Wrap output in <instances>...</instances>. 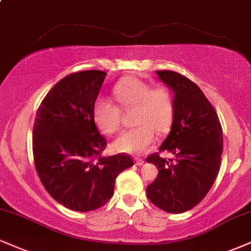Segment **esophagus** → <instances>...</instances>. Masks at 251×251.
<instances>
[{"label":"esophagus","instance_id":"1","mask_svg":"<svg viewBox=\"0 0 251 251\" xmlns=\"http://www.w3.org/2000/svg\"><path fill=\"white\" fill-rule=\"evenodd\" d=\"M144 162H145V160H144V159H140V158H135V165H138V166H141V165H144Z\"/></svg>","mask_w":251,"mask_h":251}]
</instances>
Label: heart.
Segmentation results:
<instances>
[{
    "mask_svg": "<svg viewBox=\"0 0 251 251\" xmlns=\"http://www.w3.org/2000/svg\"><path fill=\"white\" fill-rule=\"evenodd\" d=\"M113 95L124 110H134L133 128L123 132L113 143L120 153L140 154L152 147L156 133L164 134L174 119V97L170 87H151L137 77L120 79L113 87ZM92 117L96 126L104 134H113L120 128L122 109L110 99L99 97L93 102Z\"/></svg>",
    "mask_w": 251,
    "mask_h": 251,
    "instance_id": "1",
    "label": "heart"
}]
</instances>
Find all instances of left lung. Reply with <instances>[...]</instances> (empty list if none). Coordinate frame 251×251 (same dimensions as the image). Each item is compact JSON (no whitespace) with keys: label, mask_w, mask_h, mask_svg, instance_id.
<instances>
[{"label":"left lung","mask_w":251,"mask_h":251,"mask_svg":"<svg viewBox=\"0 0 251 251\" xmlns=\"http://www.w3.org/2000/svg\"><path fill=\"white\" fill-rule=\"evenodd\" d=\"M174 92V119L159 152L172 153L173 160L159 153L146 161L158 167L156 179L147 186V198L167 213H183L203 200L221 166L223 134L213 105L194 81L175 71H156Z\"/></svg>","instance_id":"obj_1"}]
</instances>
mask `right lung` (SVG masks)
<instances>
[{"instance_id": "1", "label": "right lung", "mask_w": 251, "mask_h": 251, "mask_svg": "<svg viewBox=\"0 0 251 251\" xmlns=\"http://www.w3.org/2000/svg\"><path fill=\"white\" fill-rule=\"evenodd\" d=\"M105 72H74L48 92L32 129L35 168L42 185L60 204L90 212L112 198L116 177L133 166L125 153L101 156L106 139L92 117Z\"/></svg>"}]
</instances>
